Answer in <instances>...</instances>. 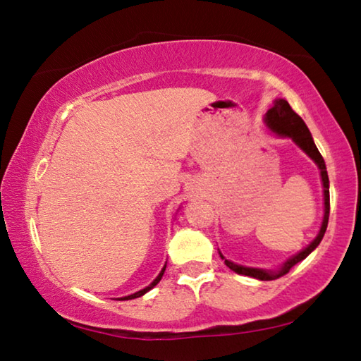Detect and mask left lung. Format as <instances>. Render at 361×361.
<instances>
[{"mask_svg": "<svg viewBox=\"0 0 361 361\" xmlns=\"http://www.w3.org/2000/svg\"><path fill=\"white\" fill-rule=\"evenodd\" d=\"M265 123L267 126L270 128L273 133H276L283 137H290V139L297 143V145L303 149V152L310 156V158L317 164V167L320 169V176H322V185H324V199H325V214H324V221H322V227H320V232L316 237V240L312 243L305 247L303 251H300L297 255H293L292 259H289L284 264V267H281L278 271H265V270H259V268H247V267H241L233 264V262L224 259L226 265L231 268L232 271L238 273V274H245V276H251L260 281H273L278 279L281 276H284L290 271V268L293 265H297L298 262L305 260L307 255H310L314 249L319 246L320 241H322L326 226H329V216H330V189H329V173H326V167H325V161L322 158V154L319 153V149L316 147V143L312 140V135L310 133V129L305 124V121L295 114V110L289 106V102L284 99H278L274 101V106L268 110L265 115Z\"/></svg>", "mask_w": 361, "mask_h": 361, "instance_id": "obj_1", "label": "left lung"}]
</instances>
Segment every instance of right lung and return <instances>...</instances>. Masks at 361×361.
Segmentation results:
<instances>
[{
	"instance_id": "right-lung-1",
	"label": "right lung",
	"mask_w": 361,
	"mask_h": 361,
	"mask_svg": "<svg viewBox=\"0 0 361 361\" xmlns=\"http://www.w3.org/2000/svg\"><path fill=\"white\" fill-rule=\"evenodd\" d=\"M164 271H166V267H164L162 268V270H161V273H159V276L158 278H156L154 281H153V283L152 284H149L148 287H145V289H142V290H139V292H135V293H133V295H128V297H124V298H120V300H133V298H137V297H142V295L143 293H147L149 289H153V287L156 286V284H158L159 283V281H161V278H162V274H164Z\"/></svg>"
}]
</instances>
